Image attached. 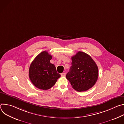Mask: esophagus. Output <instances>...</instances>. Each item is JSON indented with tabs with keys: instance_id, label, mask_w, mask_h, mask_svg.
Here are the masks:
<instances>
[{
	"instance_id": "1",
	"label": "esophagus",
	"mask_w": 124,
	"mask_h": 124,
	"mask_svg": "<svg viewBox=\"0 0 124 124\" xmlns=\"http://www.w3.org/2000/svg\"><path fill=\"white\" fill-rule=\"evenodd\" d=\"M61 77H65V76H66V74L64 73H61Z\"/></svg>"
}]
</instances>
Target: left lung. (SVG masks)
<instances>
[{
    "instance_id": "left-lung-1",
    "label": "left lung",
    "mask_w": 124,
    "mask_h": 124,
    "mask_svg": "<svg viewBox=\"0 0 124 124\" xmlns=\"http://www.w3.org/2000/svg\"><path fill=\"white\" fill-rule=\"evenodd\" d=\"M72 60V66L66 76L67 79L78 92L89 89L98 78V68L95 62L90 55L82 51L73 56Z\"/></svg>"
}]
</instances>
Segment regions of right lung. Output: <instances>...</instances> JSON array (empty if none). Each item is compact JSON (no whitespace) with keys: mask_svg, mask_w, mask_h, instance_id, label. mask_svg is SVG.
<instances>
[{"mask_svg":"<svg viewBox=\"0 0 124 124\" xmlns=\"http://www.w3.org/2000/svg\"><path fill=\"white\" fill-rule=\"evenodd\" d=\"M52 56L47 51L39 54L32 62L29 70V77L33 84L40 89H49L55 84L61 75L55 66L50 62Z\"/></svg>","mask_w":124,"mask_h":124,"instance_id":"add662e5","label":"right lung"}]
</instances>
